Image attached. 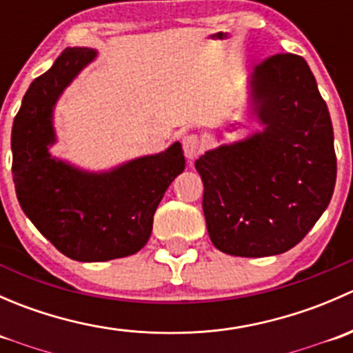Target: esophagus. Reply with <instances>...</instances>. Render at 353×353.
I'll list each match as a JSON object with an SVG mask.
<instances>
[{
  "label": "esophagus",
  "mask_w": 353,
  "mask_h": 353,
  "mask_svg": "<svg viewBox=\"0 0 353 353\" xmlns=\"http://www.w3.org/2000/svg\"><path fill=\"white\" fill-rule=\"evenodd\" d=\"M183 148H184V155L190 162H193L196 157L201 154V141L196 134H186L183 138Z\"/></svg>",
  "instance_id": "obj_1"
}]
</instances>
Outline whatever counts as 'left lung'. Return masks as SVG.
Returning <instances> with one entry per match:
<instances>
[{"instance_id": "obj_1", "label": "left lung", "mask_w": 353, "mask_h": 353, "mask_svg": "<svg viewBox=\"0 0 353 353\" xmlns=\"http://www.w3.org/2000/svg\"><path fill=\"white\" fill-rule=\"evenodd\" d=\"M245 83L248 116L261 130L206 150L194 167L213 245L265 258L301 243L328 208L336 155L330 110L304 58L273 56Z\"/></svg>"}]
</instances>
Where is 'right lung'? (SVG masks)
Instances as JSON below:
<instances>
[{"label": "right lung", "instance_id": "right-lung-1", "mask_svg": "<svg viewBox=\"0 0 353 353\" xmlns=\"http://www.w3.org/2000/svg\"><path fill=\"white\" fill-rule=\"evenodd\" d=\"M90 48H68L35 78L12 128L13 183L23 213L59 252L83 263L109 261L148 243L167 188L186 167L179 141L155 155L88 170L51 154L59 97L95 61Z\"/></svg>", "mask_w": 353, "mask_h": 353}]
</instances>
